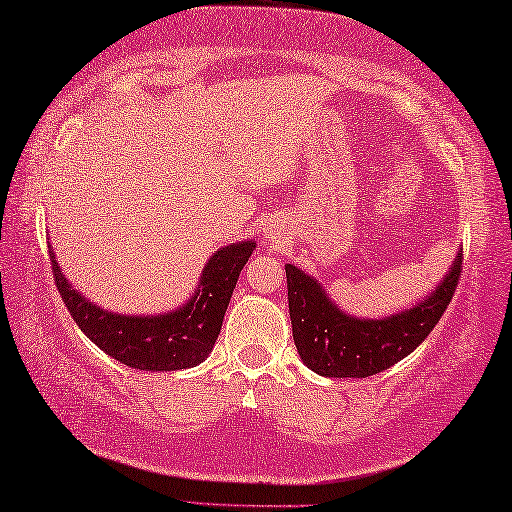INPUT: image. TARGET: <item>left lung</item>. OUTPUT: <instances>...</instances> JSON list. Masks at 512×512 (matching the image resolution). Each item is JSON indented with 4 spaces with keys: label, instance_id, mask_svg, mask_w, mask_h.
I'll return each mask as SVG.
<instances>
[{
    "label": "left lung",
    "instance_id": "left-lung-1",
    "mask_svg": "<svg viewBox=\"0 0 512 512\" xmlns=\"http://www.w3.org/2000/svg\"><path fill=\"white\" fill-rule=\"evenodd\" d=\"M285 271L300 360L325 378H369L413 353L440 322L460 280L462 252L429 296L384 318L349 316L314 276L296 265H285Z\"/></svg>",
    "mask_w": 512,
    "mask_h": 512
}]
</instances>
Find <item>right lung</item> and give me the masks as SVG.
Here are the masks:
<instances>
[{
	"label": "right lung",
	"instance_id": "add662e5",
	"mask_svg": "<svg viewBox=\"0 0 512 512\" xmlns=\"http://www.w3.org/2000/svg\"><path fill=\"white\" fill-rule=\"evenodd\" d=\"M254 249L256 241L218 249L205 263L201 280L185 305L156 316H128L103 309L68 283L55 252H50V265L72 320L101 351L132 369L179 371L196 367L212 353L236 280Z\"/></svg>",
	"mask_w": 512,
	"mask_h": 512
}]
</instances>
